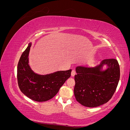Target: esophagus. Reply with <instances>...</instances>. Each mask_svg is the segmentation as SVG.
I'll return each mask as SVG.
<instances>
[{
  "mask_svg": "<svg viewBox=\"0 0 130 130\" xmlns=\"http://www.w3.org/2000/svg\"><path fill=\"white\" fill-rule=\"evenodd\" d=\"M71 75L72 76H74L75 75V72L74 70H73L72 71V73H71Z\"/></svg>",
  "mask_w": 130,
  "mask_h": 130,
  "instance_id": "1",
  "label": "esophagus"
}]
</instances>
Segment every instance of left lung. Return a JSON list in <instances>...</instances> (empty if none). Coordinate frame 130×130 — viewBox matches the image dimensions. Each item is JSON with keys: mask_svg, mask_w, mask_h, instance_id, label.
Listing matches in <instances>:
<instances>
[{"mask_svg": "<svg viewBox=\"0 0 130 130\" xmlns=\"http://www.w3.org/2000/svg\"><path fill=\"white\" fill-rule=\"evenodd\" d=\"M104 64L108 67L104 71ZM74 93L76 100L86 107H95L111 99L118 85L120 67L115 58L105 59L94 68L77 67Z\"/></svg>", "mask_w": 130, "mask_h": 130, "instance_id": "8db88e82", "label": "left lung"}]
</instances>
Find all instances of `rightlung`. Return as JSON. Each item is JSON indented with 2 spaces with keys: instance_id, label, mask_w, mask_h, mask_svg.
I'll list each match as a JSON object with an SVG mask.
<instances>
[{
  "instance_id": "right-lung-1",
  "label": "right lung",
  "mask_w": 130,
  "mask_h": 130,
  "mask_svg": "<svg viewBox=\"0 0 130 130\" xmlns=\"http://www.w3.org/2000/svg\"><path fill=\"white\" fill-rule=\"evenodd\" d=\"M31 44L22 54L17 66V80L21 91L31 100L43 102L56 95L60 88L71 76L72 69L40 75L31 70L28 56Z\"/></svg>"
}]
</instances>
